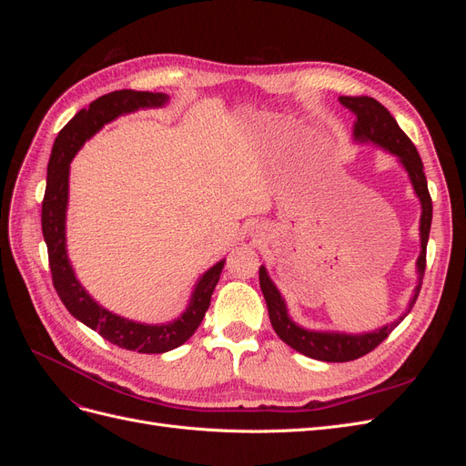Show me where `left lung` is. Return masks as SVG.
I'll use <instances>...</instances> for the list:
<instances>
[{"mask_svg": "<svg viewBox=\"0 0 466 466\" xmlns=\"http://www.w3.org/2000/svg\"><path fill=\"white\" fill-rule=\"evenodd\" d=\"M348 110L356 115L354 122V142L358 144H373L380 149L389 151L390 155L399 159V163L404 167L408 173V178L412 182L414 194L420 200L421 216H420V257L416 260V272H418V286L414 288V295L408 301L406 311L390 324L375 329L371 332H360V334H348L338 330H311L299 327L298 322L288 313L286 299L281 298L279 289L268 276V270L260 266V289L264 293V299L268 305V315H270V322L276 330V334L284 340L288 346H291L299 354L313 358L319 361H351L358 360L365 354H370L385 338L399 327V322L410 313L414 307L418 293L421 288V278H424L426 270V247L430 238V228H431V198L428 192V180L424 175V163L420 159V153L416 146L410 142L400 126L390 116V112L371 96H340L338 98Z\"/></svg>", "mask_w": 466, "mask_h": 466, "instance_id": "left-lung-1", "label": "left lung"}]
</instances>
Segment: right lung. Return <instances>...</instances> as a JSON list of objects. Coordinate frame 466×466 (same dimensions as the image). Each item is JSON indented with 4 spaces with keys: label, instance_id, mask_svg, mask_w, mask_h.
<instances>
[{
    "label": "right lung",
    "instance_id": "right-lung-1",
    "mask_svg": "<svg viewBox=\"0 0 466 466\" xmlns=\"http://www.w3.org/2000/svg\"><path fill=\"white\" fill-rule=\"evenodd\" d=\"M168 103V95L149 91H112L98 96L81 108L60 130L52 146L46 192L42 200V235L48 247V260L54 288L62 303L77 320L101 334L105 340L137 354H163L185 344L200 327L208 311L211 293H214L225 260L216 262L206 270L192 289L190 301L180 317L163 324H146L124 319L98 305L79 284L74 266L67 258L66 245V214L69 200V163L76 157L81 146L93 137L105 124L116 120L122 115H130L139 108H161Z\"/></svg>",
    "mask_w": 466,
    "mask_h": 466
}]
</instances>
